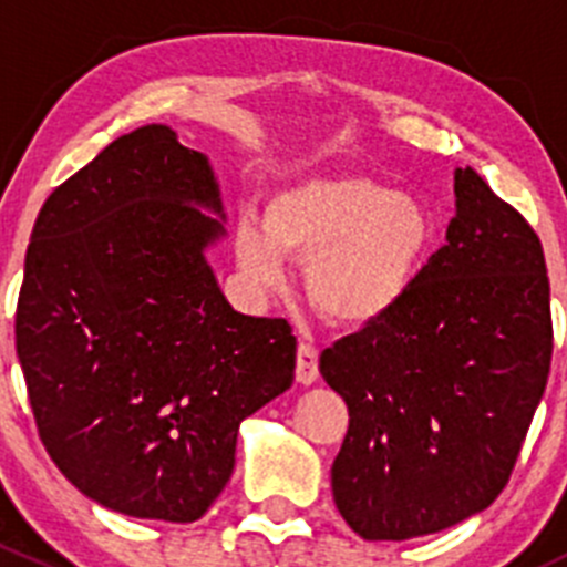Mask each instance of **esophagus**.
Instances as JSON below:
<instances>
[{"instance_id": "esophagus-1", "label": "esophagus", "mask_w": 567, "mask_h": 567, "mask_svg": "<svg viewBox=\"0 0 567 567\" xmlns=\"http://www.w3.org/2000/svg\"><path fill=\"white\" fill-rule=\"evenodd\" d=\"M296 381L305 386L318 381V351L310 342H301L299 351H296Z\"/></svg>"}]
</instances>
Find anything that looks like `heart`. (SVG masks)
Returning <instances> with one entry per match:
<instances>
[{
  "label": "heart",
  "mask_w": 567,
  "mask_h": 567,
  "mask_svg": "<svg viewBox=\"0 0 567 567\" xmlns=\"http://www.w3.org/2000/svg\"><path fill=\"white\" fill-rule=\"evenodd\" d=\"M436 238L425 203L359 175L312 177L271 197L262 227L244 219L236 257L255 288L285 279L282 257L305 262V290L340 329L392 316L414 288Z\"/></svg>",
  "instance_id": "heart-1"
}]
</instances>
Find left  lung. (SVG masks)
Instances as JSON below:
<instances>
[{"mask_svg": "<svg viewBox=\"0 0 567 567\" xmlns=\"http://www.w3.org/2000/svg\"><path fill=\"white\" fill-rule=\"evenodd\" d=\"M540 238L472 167L447 244L403 305L320 353L348 405L334 505L364 540H409L485 511L511 480L551 364Z\"/></svg>", "mask_w": 567, "mask_h": 567, "instance_id": "obj_1", "label": "left lung"}]
</instances>
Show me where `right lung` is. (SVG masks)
Here are the masks:
<instances>
[{"instance_id": "add662e5", "label": "right lung", "mask_w": 567, "mask_h": 567, "mask_svg": "<svg viewBox=\"0 0 567 567\" xmlns=\"http://www.w3.org/2000/svg\"><path fill=\"white\" fill-rule=\"evenodd\" d=\"M221 236L208 156L158 123L56 186L32 227L16 351L40 442L123 516L197 522L238 425L293 384L288 320L233 310L205 260Z\"/></svg>"}]
</instances>
